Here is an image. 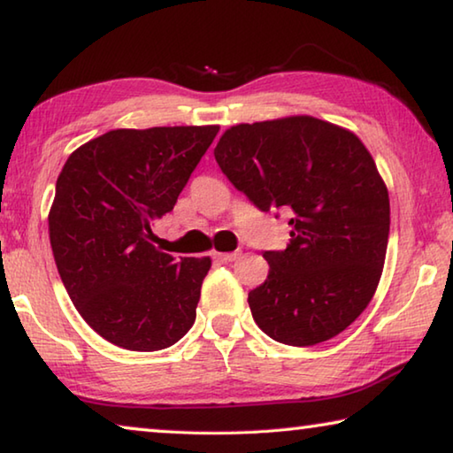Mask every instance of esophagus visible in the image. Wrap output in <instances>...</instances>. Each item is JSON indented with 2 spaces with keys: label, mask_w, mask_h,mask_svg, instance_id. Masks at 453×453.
<instances>
[{
  "label": "esophagus",
  "mask_w": 453,
  "mask_h": 453,
  "mask_svg": "<svg viewBox=\"0 0 453 453\" xmlns=\"http://www.w3.org/2000/svg\"><path fill=\"white\" fill-rule=\"evenodd\" d=\"M242 254L240 251H232V254H216V257L219 259L221 264H229V262H235L237 257H240Z\"/></svg>",
  "instance_id": "esophagus-1"
}]
</instances>
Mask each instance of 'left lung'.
<instances>
[{"label": "left lung", "instance_id": "left-lung-1", "mask_svg": "<svg viewBox=\"0 0 453 453\" xmlns=\"http://www.w3.org/2000/svg\"><path fill=\"white\" fill-rule=\"evenodd\" d=\"M216 162L257 210L289 216L286 250L251 289L256 324L286 346L342 334L372 302L389 235L388 188L356 134L311 116L229 127Z\"/></svg>", "mask_w": 453, "mask_h": 453}]
</instances>
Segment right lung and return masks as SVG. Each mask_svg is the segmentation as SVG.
Masks as SVG:
<instances>
[{"instance_id": "1", "label": "right lung", "mask_w": 453, "mask_h": 453, "mask_svg": "<svg viewBox=\"0 0 453 453\" xmlns=\"http://www.w3.org/2000/svg\"><path fill=\"white\" fill-rule=\"evenodd\" d=\"M218 126L113 129L75 150L50 210V242L75 310L104 340L132 351L173 346L196 321L210 257L151 245Z\"/></svg>"}]
</instances>
